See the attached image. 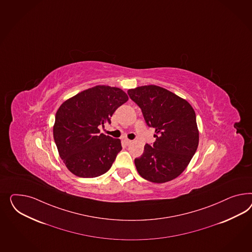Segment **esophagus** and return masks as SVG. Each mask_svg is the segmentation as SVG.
Here are the masks:
<instances>
[{"mask_svg": "<svg viewBox=\"0 0 252 252\" xmlns=\"http://www.w3.org/2000/svg\"><path fill=\"white\" fill-rule=\"evenodd\" d=\"M124 143H125L126 145H129V144L132 143V141H130L129 139H125V140H124Z\"/></svg>", "mask_w": 252, "mask_h": 252, "instance_id": "obj_1", "label": "esophagus"}]
</instances>
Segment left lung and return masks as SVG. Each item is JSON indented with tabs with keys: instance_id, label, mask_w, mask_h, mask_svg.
Here are the masks:
<instances>
[{
	"instance_id": "8db88e82",
	"label": "left lung",
	"mask_w": 252,
	"mask_h": 252,
	"mask_svg": "<svg viewBox=\"0 0 252 252\" xmlns=\"http://www.w3.org/2000/svg\"><path fill=\"white\" fill-rule=\"evenodd\" d=\"M142 109L145 123L156 129V142L146 144L141 158L134 159L144 180L164 183L178 178L189 164L199 144L193 108L187 100L158 86L128 90Z\"/></svg>"
}]
</instances>
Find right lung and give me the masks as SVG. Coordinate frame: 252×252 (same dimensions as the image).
<instances>
[{"instance_id":"right-lung-1","label":"right lung","mask_w":252,"mask_h":252,"mask_svg":"<svg viewBox=\"0 0 252 252\" xmlns=\"http://www.w3.org/2000/svg\"><path fill=\"white\" fill-rule=\"evenodd\" d=\"M129 99L121 88L95 86L65 100L56 112L53 138L66 167L80 178L108 171L122 150L120 139L99 133L116 109Z\"/></svg>"}]
</instances>
